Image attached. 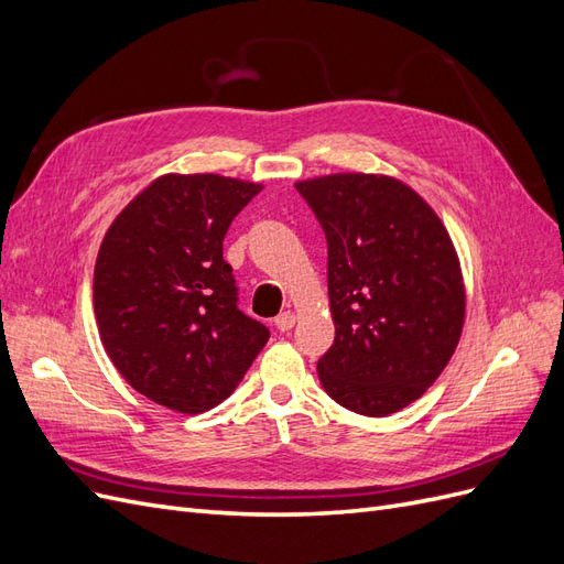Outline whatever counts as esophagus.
<instances>
[{
	"label": "esophagus",
	"mask_w": 564,
	"mask_h": 564,
	"mask_svg": "<svg viewBox=\"0 0 564 564\" xmlns=\"http://www.w3.org/2000/svg\"><path fill=\"white\" fill-rule=\"evenodd\" d=\"M294 322H296V315H294V313H289V311H286V313H280V315L275 317V329L284 334V332H289V329L294 327Z\"/></svg>",
	"instance_id": "1"
}]
</instances>
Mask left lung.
Masks as SVG:
<instances>
[{
  "label": "left lung",
  "instance_id": "8db88e82",
  "mask_svg": "<svg viewBox=\"0 0 564 564\" xmlns=\"http://www.w3.org/2000/svg\"><path fill=\"white\" fill-rule=\"evenodd\" d=\"M327 237L334 346L317 373L327 395L365 416L419 400L452 360L466 315L456 249L412 187L377 174L296 183Z\"/></svg>",
  "mask_w": 564,
  "mask_h": 564
}]
</instances>
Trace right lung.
Masks as SVG:
<instances>
[{
  "mask_svg": "<svg viewBox=\"0 0 564 564\" xmlns=\"http://www.w3.org/2000/svg\"><path fill=\"white\" fill-rule=\"evenodd\" d=\"M259 183L166 174L108 228L94 270L100 340L127 383L181 414L224 402L268 344L237 308L224 237Z\"/></svg>",
  "mask_w": 564,
  "mask_h": 564,
  "instance_id": "1",
  "label": "right lung"
}]
</instances>
